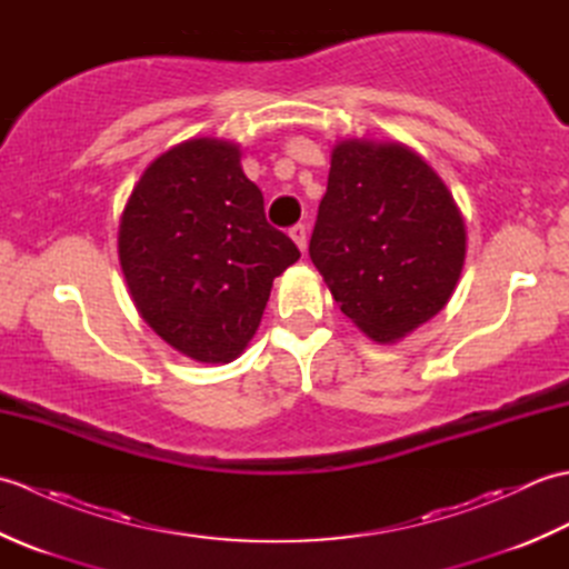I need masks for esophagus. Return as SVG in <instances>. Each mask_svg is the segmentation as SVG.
I'll return each instance as SVG.
<instances>
[{"mask_svg": "<svg viewBox=\"0 0 569 569\" xmlns=\"http://www.w3.org/2000/svg\"><path fill=\"white\" fill-rule=\"evenodd\" d=\"M291 239L296 241L300 251H306L308 249V229H306V224L291 227Z\"/></svg>", "mask_w": 569, "mask_h": 569, "instance_id": "1", "label": "esophagus"}]
</instances>
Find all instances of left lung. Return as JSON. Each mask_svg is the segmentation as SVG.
I'll return each instance as SVG.
<instances>
[{
  "instance_id": "8db88e82",
  "label": "left lung",
  "mask_w": 569,
  "mask_h": 569,
  "mask_svg": "<svg viewBox=\"0 0 569 569\" xmlns=\"http://www.w3.org/2000/svg\"><path fill=\"white\" fill-rule=\"evenodd\" d=\"M465 253V217L422 156L401 141L335 143L310 259L361 332L393 345L438 316Z\"/></svg>"
}]
</instances>
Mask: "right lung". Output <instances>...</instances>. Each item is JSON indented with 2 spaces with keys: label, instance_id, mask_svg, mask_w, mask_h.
<instances>
[{
  "label": "right lung",
  "instance_id": "1",
  "mask_svg": "<svg viewBox=\"0 0 569 569\" xmlns=\"http://www.w3.org/2000/svg\"><path fill=\"white\" fill-rule=\"evenodd\" d=\"M239 143L188 139L153 159L119 220V263L143 322L202 365L257 335L273 278L300 251L263 214Z\"/></svg>",
  "mask_w": 569,
  "mask_h": 569
}]
</instances>
